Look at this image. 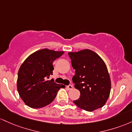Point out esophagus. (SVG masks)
<instances>
[{
    "mask_svg": "<svg viewBox=\"0 0 132 132\" xmlns=\"http://www.w3.org/2000/svg\"><path fill=\"white\" fill-rule=\"evenodd\" d=\"M67 88H68V90H71L73 89V85H68L67 87Z\"/></svg>",
    "mask_w": 132,
    "mask_h": 132,
    "instance_id": "1",
    "label": "esophagus"
}]
</instances>
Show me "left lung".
Returning <instances> with one entry per match:
<instances>
[{
	"label": "left lung",
	"mask_w": 132,
	"mask_h": 132,
	"mask_svg": "<svg viewBox=\"0 0 132 132\" xmlns=\"http://www.w3.org/2000/svg\"><path fill=\"white\" fill-rule=\"evenodd\" d=\"M68 54L75 70L72 81L80 92V98L73 103L88 112L102 107L111 90L110 75L105 62L98 54L88 49Z\"/></svg>",
	"instance_id": "8db88e82"
}]
</instances>
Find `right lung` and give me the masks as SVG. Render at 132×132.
<instances>
[{
  "mask_svg": "<svg viewBox=\"0 0 132 132\" xmlns=\"http://www.w3.org/2000/svg\"><path fill=\"white\" fill-rule=\"evenodd\" d=\"M63 51L44 48L29 55L20 66L17 87L20 98L27 106L39 109L53 102L57 92L65 86L47 80L54 70L53 62L63 54Z\"/></svg>",
  "mask_w": 132,
  "mask_h": 132,
  "instance_id": "right-lung-1",
  "label": "right lung"
}]
</instances>
